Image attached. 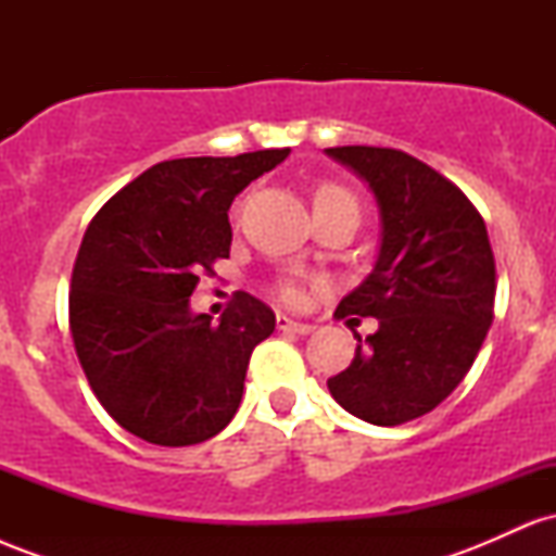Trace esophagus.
<instances>
[{
  "instance_id": "obj_1",
  "label": "esophagus",
  "mask_w": 556,
  "mask_h": 556,
  "mask_svg": "<svg viewBox=\"0 0 556 556\" xmlns=\"http://www.w3.org/2000/svg\"><path fill=\"white\" fill-rule=\"evenodd\" d=\"M277 329L292 331V334H311V331H314V324L295 321V318H290V316H277Z\"/></svg>"
}]
</instances>
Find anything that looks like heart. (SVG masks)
<instances>
[{
  "mask_svg": "<svg viewBox=\"0 0 556 556\" xmlns=\"http://www.w3.org/2000/svg\"><path fill=\"white\" fill-rule=\"evenodd\" d=\"M316 203H344V206H353L355 212H358V201H355V195L350 193L348 188H342V185H324L316 193ZM279 298H282L285 303H300L303 290H300L295 279H285V282L279 285Z\"/></svg>",
  "mask_w": 556,
  "mask_h": 556,
  "instance_id": "1",
  "label": "heart"
}]
</instances>
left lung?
<instances>
[{"label": "left lung", "instance_id": "left-lung-1", "mask_svg": "<svg viewBox=\"0 0 556 556\" xmlns=\"http://www.w3.org/2000/svg\"><path fill=\"white\" fill-rule=\"evenodd\" d=\"M327 154L371 185L381 212L374 271L334 314L379 318V329L358 337L327 387L353 416L400 426L431 413L473 366L494 321V251L470 198L420 159L376 146Z\"/></svg>", "mask_w": 556, "mask_h": 556}]
</instances>
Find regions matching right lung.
<instances>
[{
  "label": "right lung",
  "mask_w": 556,
  "mask_h": 556,
  "mask_svg": "<svg viewBox=\"0 0 556 556\" xmlns=\"http://www.w3.org/2000/svg\"><path fill=\"white\" fill-rule=\"evenodd\" d=\"M290 149L159 162L125 185L83 235L70 279V334L104 410L143 442L212 439L242 400L274 311L235 292L219 324L190 314L198 277L229 258V206Z\"/></svg>",
  "instance_id": "obj_1"
}]
</instances>
